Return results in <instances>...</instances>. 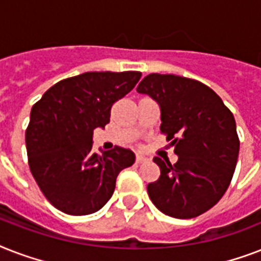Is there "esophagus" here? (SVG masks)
Returning a JSON list of instances; mask_svg holds the SVG:
<instances>
[{
  "instance_id": "34e87169",
  "label": "esophagus",
  "mask_w": 261,
  "mask_h": 261,
  "mask_svg": "<svg viewBox=\"0 0 261 261\" xmlns=\"http://www.w3.org/2000/svg\"><path fill=\"white\" fill-rule=\"evenodd\" d=\"M135 163H137V164L147 163V159H146V157H145V155H142V154H137V157H135Z\"/></svg>"
}]
</instances>
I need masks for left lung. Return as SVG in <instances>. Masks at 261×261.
Listing matches in <instances>:
<instances>
[{"label":"left lung","instance_id":"obj_1","mask_svg":"<svg viewBox=\"0 0 261 261\" xmlns=\"http://www.w3.org/2000/svg\"><path fill=\"white\" fill-rule=\"evenodd\" d=\"M160 104L161 133L177 163L154 161L159 180L147 186L151 202L165 215L188 219L215 206L230 184L240 150L236 120L218 94L200 81L151 73L139 83Z\"/></svg>","mask_w":261,"mask_h":261}]
</instances>
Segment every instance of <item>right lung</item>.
I'll list each match as a JSON object with an SVG mask.
<instances>
[{
    "mask_svg": "<svg viewBox=\"0 0 261 261\" xmlns=\"http://www.w3.org/2000/svg\"><path fill=\"white\" fill-rule=\"evenodd\" d=\"M141 75L88 71L57 83L34 104L25 130L28 165L55 208L69 215L96 213L114 194L120 171L134 164V153L120 146L93 153L92 135L110 123L112 106Z\"/></svg>",
    "mask_w": 261,
    "mask_h": 261,
    "instance_id": "obj_1",
    "label": "right lung"
}]
</instances>
